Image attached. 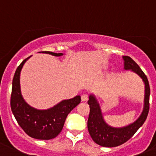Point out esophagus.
I'll use <instances>...</instances> for the list:
<instances>
[{
    "instance_id": "34e87169",
    "label": "esophagus",
    "mask_w": 156,
    "mask_h": 156,
    "mask_svg": "<svg viewBox=\"0 0 156 156\" xmlns=\"http://www.w3.org/2000/svg\"><path fill=\"white\" fill-rule=\"evenodd\" d=\"M88 99V94H82V95H81V101H86Z\"/></svg>"
}]
</instances>
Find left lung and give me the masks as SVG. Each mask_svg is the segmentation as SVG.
Here are the masks:
<instances>
[{
  "instance_id": "left-lung-1",
  "label": "left lung",
  "mask_w": 156,
  "mask_h": 156,
  "mask_svg": "<svg viewBox=\"0 0 156 156\" xmlns=\"http://www.w3.org/2000/svg\"><path fill=\"white\" fill-rule=\"evenodd\" d=\"M122 58L124 60V69L130 70L134 73L137 74L145 84L143 110L137 120L131 124L124 127H112L105 121L101 106L95 96L93 94H90L89 100L88 101L90 107V113L88 119V132L93 141L103 147L111 148L119 146L127 142L144 124L149 111L150 88L146 75L130 57L122 56Z\"/></svg>"
}]
</instances>
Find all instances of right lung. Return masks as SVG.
Instances as JSON below:
<instances>
[{
  "instance_id": "add662e5",
  "label": "right lung",
  "mask_w": 156,
  "mask_h": 156,
  "mask_svg": "<svg viewBox=\"0 0 156 156\" xmlns=\"http://www.w3.org/2000/svg\"><path fill=\"white\" fill-rule=\"evenodd\" d=\"M53 56H62V53L41 51ZM30 58L24 59L17 67L12 81L11 107L17 123L30 137L41 140L54 139L62 132L65 119L81 102V96L77 95L71 99L62 100L53 107L48 109H37L27 104L23 98L20 85L21 71L24 63Z\"/></svg>"
}]
</instances>
